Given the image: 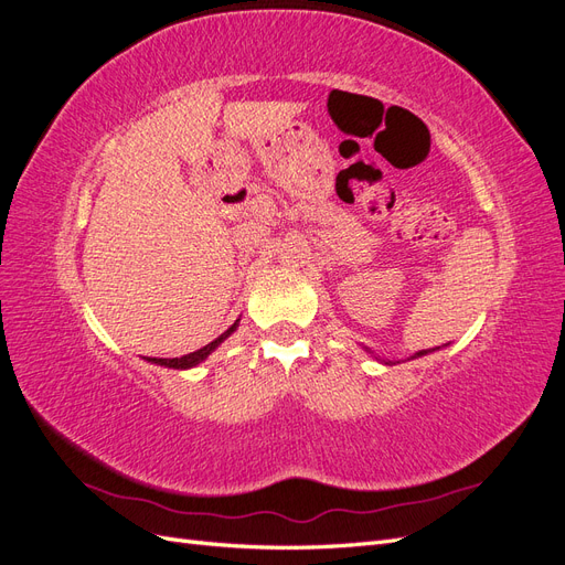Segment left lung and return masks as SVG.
<instances>
[{
  "mask_svg": "<svg viewBox=\"0 0 565 565\" xmlns=\"http://www.w3.org/2000/svg\"><path fill=\"white\" fill-rule=\"evenodd\" d=\"M367 353H372L370 349H365ZM434 351H438V347L436 349H426V351H417L415 355H409V361H413V358H422V355H426V353H434ZM374 358H377V355H374ZM377 361H382V358H377ZM384 365H396V363H391V361H382Z\"/></svg>",
  "mask_w": 565,
  "mask_h": 565,
  "instance_id": "1",
  "label": "left lung"
}]
</instances>
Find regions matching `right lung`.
Masks as SVG:
<instances>
[{"mask_svg":"<svg viewBox=\"0 0 565 565\" xmlns=\"http://www.w3.org/2000/svg\"><path fill=\"white\" fill-rule=\"evenodd\" d=\"M237 322L241 320H235L231 328L221 334V337H216L214 341H210L207 347H202V349H198V351H193V353H188V355H181V358H143V361H148V363H152V365H162V367H172V370H191V367H195V365H200V363H204L207 361V358L224 344V341L237 330Z\"/></svg>","mask_w":565,"mask_h":565,"instance_id":"obj_1","label":"right lung"}]
</instances>
